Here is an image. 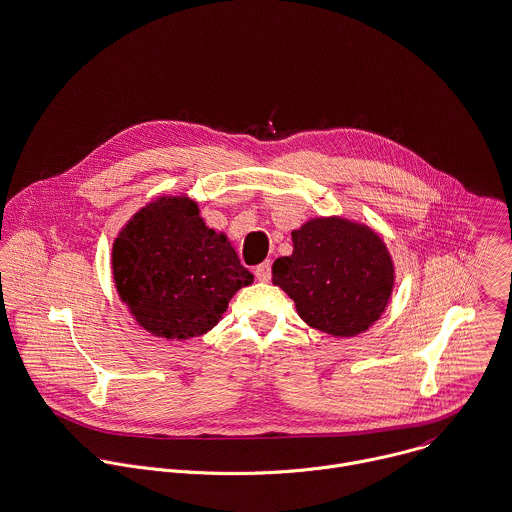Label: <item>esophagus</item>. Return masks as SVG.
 Masks as SVG:
<instances>
[{
  "label": "esophagus",
  "instance_id": "esophagus-1",
  "mask_svg": "<svg viewBox=\"0 0 512 512\" xmlns=\"http://www.w3.org/2000/svg\"><path fill=\"white\" fill-rule=\"evenodd\" d=\"M255 277L263 283H267L271 279V263L269 261H263L261 265L255 267Z\"/></svg>",
  "mask_w": 512,
  "mask_h": 512
}]
</instances>
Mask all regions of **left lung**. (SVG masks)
<instances>
[{"label": "left lung", "mask_w": 512, "mask_h": 512, "mask_svg": "<svg viewBox=\"0 0 512 512\" xmlns=\"http://www.w3.org/2000/svg\"><path fill=\"white\" fill-rule=\"evenodd\" d=\"M291 237L293 253L273 263V283L295 301L299 317L333 337L369 329L395 281L381 237L341 217L313 219Z\"/></svg>", "instance_id": "8db88e82"}]
</instances>
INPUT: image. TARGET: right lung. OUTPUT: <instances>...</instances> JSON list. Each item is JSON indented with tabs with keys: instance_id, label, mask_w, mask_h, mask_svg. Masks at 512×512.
<instances>
[{
	"instance_id": "right-lung-1",
	"label": "right lung",
	"mask_w": 512,
	"mask_h": 512,
	"mask_svg": "<svg viewBox=\"0 0 512 512\" xmlns=\"http://www.w3.org/2000/svg\"><path fill=\"white\" fill-rule=\"evenodd\" d=\"M113 277L135 321L165 339L211 331L253 283L225 235L205 227L189 197L143 207L113 243Z\"/></svg>"
}]
</instances>
